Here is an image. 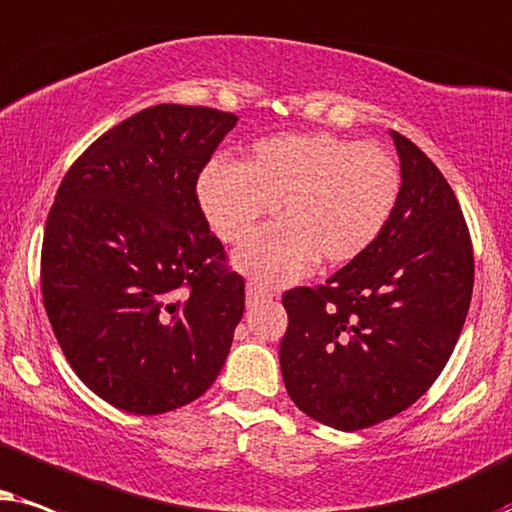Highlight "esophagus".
Returning a JSON list of instances; mask_svg holds the SVG:
<instances>
[{"label": "esophagus", "mask_w": 512, "mask_h": 512, "mask_svg": "<svg viewBox=\"0 0 512 512\" xmlns=\"http://www.w3.org/2000/svg\"><path fill=\"white\" fill-rule=\"evenodd\" d=\"M245 297H248V304L252 306V304L262 302V299L274 297V290H269L267 285L260 281H248V285H245Z\"/></svg>", "instance_id": "34e87169"}]
</instances>
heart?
Wrapping results in <instances>:
<instances>
[{
	"mask_svg": "<svg viewBox=\"0 0 512 512\" xmlns=\"http://www.w3.org/2000/svg\"><path fill=\"white\" fill-rule=\"evenodd\" d=\"M400 185L384 147L325 131L283 133L257 140L238 163H210L199 201L224 243H243L276 208L281 227L245 243L236 264L283 283L313 260L339 267L363 255L391 220Z\"/></svg>",
	"mask_w": 512,
	"mask_h": 512,
	"instance_id": "obj_1",
	"label": "heart"
}]
</instances>
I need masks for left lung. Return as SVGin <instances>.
Masks as SVG:
<instances>
[{
    "label": "left lung",
    "instance_id": "left-lung-1",
    "mask_svg": "<svg viewBox=\"0 0 512 512\" xmlns=\"http://www.w3.org/2000/svg\"><path fill=\"white\" fill-rule=\"evenodd\" d=\"M391 135L403 185L384 231L325 283L283 295L285 388L339 431L417 403L452 356L473 295V243L452 187L412 140Z\"/></svg>",
    "mask_w": 512,
    "mask_h": 512
}]
</instances>
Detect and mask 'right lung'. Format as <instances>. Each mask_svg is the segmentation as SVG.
Returning <instances> with one entry per match:
<instances>
[{
	"instance_id": "right-lung-1",
	"label": "right lung",
	"mask_w": 512,
	"mask_h": 512,
	"mask_svg": "<svg viewBox=\"0 0 512 512\" xmlns=\"http://www.w3.org/2000/svg\"><path fill=\"white\" fill-rule=\"evenodd\" d=\"M236 121L213 107L142 109L72 163L46 217L53 335L77 377L124 412L192 403L227 360L245 281L196 182Z\"/></svg>"
}]
</instances>
